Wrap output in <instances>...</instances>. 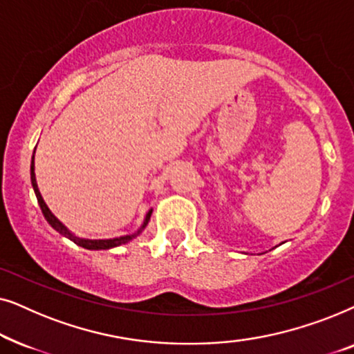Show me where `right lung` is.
<instances>
[{
	"label": "right lung",
	"instance_id": "add662e5",
	"mask_svg": "<svg viewBox=\"0 0 354 354\" xmlns=\"http://www.w3.org/2000/svg\"><path fill=\"white\" fill-rule=\"evenodd\" d=\"M35 153V151H33ZM30 180H32V187H33V192H35L37 195V201L38 205H40V209L43 212V216H45V219L48 221V224H50L53 229L59 232L61 235L67 236V239L74 241L75 245L82 246V248H86V250H109V248H114V246H119V245H124V243H129L130 240L135 239L140 232H142L145 227H147L149 217H151V212L153 209L148 212L147 217H145V222L143 225L140 227L137 234H130V235H124V236H118V239H109V240H88V239H79V236H75L72 232L67 229V227L62 224V222L57 219V217L53 214V212L50 211V207L46 206V203L43 201V198L40 195V190H38V185H37V178H35V162H33V158H32V164H30Z\"/></svg>",
	"mask_w": 354,
	"mask_h": 354
}]
</instances>
